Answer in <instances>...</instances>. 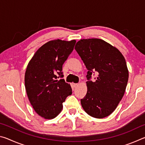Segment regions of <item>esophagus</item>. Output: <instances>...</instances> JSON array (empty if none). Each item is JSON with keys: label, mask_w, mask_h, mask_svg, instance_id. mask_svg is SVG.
Returning a JSON list of instances; mask_svg holds the SVG:
<instances>
[{"label": "esophagus", "mask_w": 145, "mask_h": 145, "mask_svg": "<svg viewBox=\"0 0 145 145\" xmlns=\"http://www.w3.org/2000/svg\"><path fill=\"white\" fill-rule=\"evenodd\" d=\"M72 86L74 88H75L77 86H78V84H75V83H72Z\"/></svg>", "instance_id": "obj_1"}]
</instances>
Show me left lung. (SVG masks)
Listing matches in <instances>:
<instances>
[{"instance_id": "8db88e82", "label": "left lung", "mask_w": 145, "mask_h": 145, "mask_svg": "<svg viewBox=\"0 0 145 145\" xmlns=\"http://www.w3.org/2000/svg\"><path fill=\"white\" fill-rule=\"evenodd\" d=\"M75 49L88 70V91L80 100L82 107L93 118L107 117L116 109L125 91L129 71L125 57L118 49L97 38L80 40ZM94 72L98 77L92 82L89 80Z\"/></svg>"}]
</instances>
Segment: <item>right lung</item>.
<instances>
[{
    "label": "right lung",
    "mask_w": 145,
    "mask_h": 145,
    "mask_svg": "<svg viewBox=\"0 0 145 145\" xmlns=\"http://www.w3.org/2000/svg\"><path fill=\"white\" fill-rule=\"evenodd\" d=\"M75 43V40L48 41L36 51L28 63L25 73L27 95L34 111L43 118L57 116L66 98L72 95L70 85L57 78L63 77V65Z\"/></svg>",
    "instance_id": "obj_1"
}]
</instances>
